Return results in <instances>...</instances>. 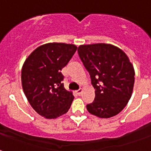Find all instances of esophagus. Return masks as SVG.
<instances>
[{
    "label": "esophagus",
    "instance_id": "1",
    "mask_svg": "<svg viewBox=\"0 0 151 151\" xmlns=\"http://www.w3.org/2000/svg\"><path fill=\"white\" fill-rule=\"evenodd\" d=\"M82 88H80V89H78L76 91V93H77V95H78V96H81V92H82Z\"/></svg>",
    "mask_w": 151,
    "mask_h": 151
}]
</instances>
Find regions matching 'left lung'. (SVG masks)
Here are the masks:
<instances>
[{
    "label": "left lung",
    "instance_id": "left-lung-1",
    "mask_svg": "<svg viewBox=\"0 0 151 151\" xmlns=\"http://www.w3.org/2000/svg\"><path fill=\"white\" fill-rule=\"evenodd\" d=\"M78 55L89 73L94 101L86 106L92 114L109 118L119 114L132 96L135 70L122 49L110 44L80 45Z\"/></svg>",
    "mask_w": 151,
    "mask_h": 151
}]
</instances>
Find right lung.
I'll list each match as a JSON object with an SVG mask.
<instances>
[{"instance_id": "1", "label": "right lung", "mask_w": 151, "mask_h": 151, "mask_svg": "<svg viewBox=\"0 0 151 151\" xmlns=\"http://www.w3.org/2000/svg\"><path fill=\"white\" fill-rule=\"evenodd\" d=\"M78 47L64 43H48L37 48L22 68V85L29 104L37 114L54 119L66 114L74 97L64 88L61 70Z\"/></svg>"}]
</instances>
